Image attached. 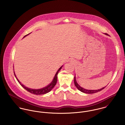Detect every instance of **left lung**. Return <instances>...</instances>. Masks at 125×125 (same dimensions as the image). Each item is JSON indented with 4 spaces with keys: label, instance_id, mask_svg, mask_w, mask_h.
<instances>
[{
    "label": "left lung",
    "instance_id": "obj_1",
    "mask_svg": "<svg viewBox=\"0 0 125 125\" xmlns=\"http://www.w3.org/2000/svg\"><path fill=\"white\" fill-rule=\"evenodd\" d=\"M74 85L75 86V87H76V88L77 89H78L79 90H80V91L83 92V93H87V94H92V93H96V92H98L99 91H101L102 90L104 89L105 87H104L102 89H98V90H88V89H83V88L81 87L76 82V78H75V76H74Z\"/></svg>",
    "mask_w": 125,
    "mask_h": 125
}]
</instances>
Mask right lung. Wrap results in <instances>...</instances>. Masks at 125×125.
Listing matches in <instances>:
<instances>
[{"mask_svg": "<svg viewBox=\"0 0 125 125\" xmlns=\"http://www.w3.org/2000/svg\"><path fill=\"white\" fill-rule=\"evenodd\" d=\"M29 34H27L26 35V36H24V37H25V36L29 35ZM62 66H61L59 69L58 70V71L57 72L54 77L53 79V81L52 82V83L49 84L48 86H47V87L44 88H42V89H29V88H28L26 87H25L24 85H23L20 81L19 80H18V78L16 77V76L15 74V73L14 72V75L16 77L17 81H18V82L20 83V84L24 89H26V90H27L28 92L32 93V94H35V95H42V94H46L47 93H48L49 92H50L52 89L54 87V86H55V85L56 84V83H57V74L59 72V71H60V70L62 69Z\"/></svg>", "mask_w": 125, "mask_h": 125, "instance_id": "add662e5", "label": "right lung"}]
</instances>
